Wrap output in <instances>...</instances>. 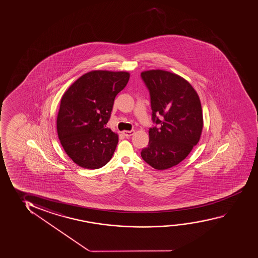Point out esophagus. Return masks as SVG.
Instances as JSON below:
<instances>
[{
	"mask_svg": "<svg viewBox=\"0 0 258 258\" xmlns=\"http://www.w3.org/2000/svg\"><path fill=\"white\" fill-rule=\"evenodd\" d=\"M134 134V130L132 131H124L123 132V134H124V136L125 137H130V136H132L133 134Z\"/></svg>",
	"mask_w": 258,
	"mask_h": 258,
	"instance_id": "obj_1",
	"label": "esophagus"
}]
</instances>
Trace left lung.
Segmentation results:
<instances>
[{"instance_id": "8db88e82", "label": "left lung", "mask_w": 258, "mask_h": 258, "mask_svg": "<svg viewBox=\"0 0 258 258\" xmlns=\"http://www.w3.org/2000/svg\"><path fill=\"white\" fill-rule=\"evenodd\" d=\"M151 97L153 121L148 147L141 157L159 170L177 165L189 155L202 134L200 96L182 76L161 69L141 73ZM161 114L162 117L159 119Z\"/></svg>"}]
</instances>
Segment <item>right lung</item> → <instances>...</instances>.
<instances>
[{
  "label": "right lung",
  "mask_w": 258,
  "mask_h": 258,
  "mask_svg": "<svg viewBox=\"0 0 258 258\" xmlns=\"http://www.w3.org/2000/svg\"><path fill=\"white\" fill-rule=\"evenodd\" d=\"M130 74L93 70L76 80L62 96L57 133L62 148L82 168L96 169L110 162L118 135L106 127L114 99Z\"/></svg>",
  "instance_id": "1"
}]
</instances>
